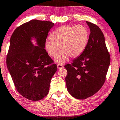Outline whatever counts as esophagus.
<instances>
[{
    "instance_id": "esophagus-1",
    "label": "esophagus",
    "mask_w": 120,
    "mask_h": 120,
    "mask_svg": "<svg viewBox=\"0 0 120 120\" xmlns=\"http://www.w3.org/2000/svg\"><path fill=\"white\" fill-rule=\"evenodd\" d=\"M58 69H61L62 68H63V66H62V65H61V64H58Z\"/></svg>"
}]
</instances>
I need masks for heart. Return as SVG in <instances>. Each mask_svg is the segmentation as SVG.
Returning <instances> with one entry per match:
<instances>
[{
  "label": "heart",
  "mask_w": 120,
  "mask_h": 120,
  "mask_svg": "<svg viewBox=\"0 0 120 120\" xmlns=\"http://www.w3.org/2000/svg\"><path fill=\"white\" fill-rule=\"evenodd\" d=\"M89 33L87 29L82 25L64 26L55 29L50 35V40L45 42V48L57 63L62 64L70 56L76 58L82 53L86 47Z\"/></svg>",
  "instance_id": "1"
}]
</instances>
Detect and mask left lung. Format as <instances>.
<instances>
[{
    "mask_svg": "<svg viewBox=\"0 0 120 120\" xmlns=\"http://www.w3.org/2000/svg\"><path fill=\"white\" fill-rule=\"evenodd\" d=\"M90 34L82 53L67 64L65 81L69 93L77 99H84L93 96L105 82L110 63V56L100 28L86 21Z\"/></svg>",
    "mask_w": 120,
    "mask_h": 120,
    "instance_id": "left-lung-1",
    "label": "left lung"
}]
</instances>
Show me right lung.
Here are the masks:
<instances>
[{"label":"right lung","instance_id":"1","mask_svg":"<svg viewBox=\"0 0 120 120\" xmlns=\"http://www.w3.org/2000/svg\"><path fill=\"white\" fill-rule=\"evenodd\" d=\"M49 21L33 19L17 28L10 38L6 65L15 87L23 97L41 100L49 90L57 65L45 49ZM35 39L36 46L31 41Z\"/></svg>","mask_w":120,"mask_h":120}]
</instances>
